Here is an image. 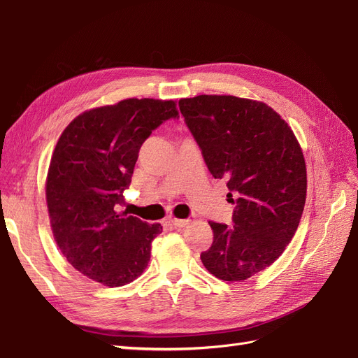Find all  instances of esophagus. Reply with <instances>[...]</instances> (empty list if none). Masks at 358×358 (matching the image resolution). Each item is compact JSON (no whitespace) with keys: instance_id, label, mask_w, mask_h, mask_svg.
<instances>
[{"instance_id":"obj_1","label":"esophagus","mask_w":358,"mask_h":358,"mask_svg":"<svg viewBox=\"0 0 358 358\" xmlns=\"http://www.w3.org/2000/svg\"><path fill=\"white\" fill-rule=\"evenodd\" d=\"M171 225H175L176 229H182V227H187L189 224V220H179V218H171Z\"/></svg>"}]
</instances>
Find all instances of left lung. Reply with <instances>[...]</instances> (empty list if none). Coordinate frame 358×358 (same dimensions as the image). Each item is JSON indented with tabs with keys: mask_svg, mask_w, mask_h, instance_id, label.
Segmentation results:
<instances>
[{
	"mask_svg": "<svg viewBox=\"0 0 358 358\" xmlns=\"http://www.w3.org/2000/svg\"><path fill=\"white\" fill-rule=\"evenodd\" d=\"M180 113L215 179L236 204L233 224L209 221L213 242L200 258L222 280H246L280 257L306 201V162L291 127L263 101L234 95L179 100Z\"/></svg>",
	"mask_w": 358,
	"mask_h": 358,
	"instance_id": "1",
	"label": "left lung"
}]
</instances>
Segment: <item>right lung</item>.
<instances>
[{"instance_id":"add662e5","label":"right lung","mask_w":358,"mask_h":358,"mask_svg":"<svg viewBox=\"0 0 358 358\" xmlns=\"http://www.w3.org/2000/svg\"><path fill=\"white\" fill-rule=\"evenodd\" d=\"M178 115L173 100L127 99L76 116L58 138L46 178L50 229L82 275L122 287L143 273L162 227L119 206L143 142Z\"/></svg>"}]
</instances>
